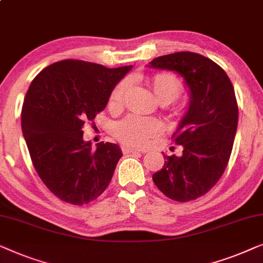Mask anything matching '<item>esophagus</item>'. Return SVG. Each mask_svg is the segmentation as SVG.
<instances>
[{
	"instance_id": "34e87169",
	"label": "esophagus",
	"mask_w": 263,
	"mask_h": 263,
	"mask_svg": "<svg viewBox=\"0 0 263 263\" xmlns=\"http://www.w3.org/2000/svg\"><path fill=\"white\" fill-rule=\"evenodd\" d=\"M121 151H123L124 154H142L143 151L140 150H137V149H132L130 146H123L121 147Z\"/></svg>"
}]
</instances>
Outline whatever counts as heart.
Here are the masks:
<instances>
[{
    "instance_id": "1",
    "label": "heart",
    "mask_w": 263,
    "mask_h": 263,
    "mask_svg": "<svg viewBox=\"0 0 263 263\" xmlns=\"http://www.w3.org/2000/svg\"><path fill=\"white\" fill-rule=\"evenodd\" d=\"M130 87V81L123 80L114 87L109 96V106L118 108L123 105L125 94ZM155 98L160 103L173 102L183 91V84L174 73H157L151 80ZM163 130L161 121L155 118L128 116L118 121L114 127V135L121 143L133 147H144L149 144L150 139L160 135Z\"/></svg>"
}]
</instances>
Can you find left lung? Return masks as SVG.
<instances>
[{
    "mask_svg": "<svg viewBox=\"0 0 263 263\" xmlns=\"http://www.w3.org/2000/svg\"><path fill=\"white\" fill-rule=\"evenodd\" d=\"M150 66L179 72L191 90L190 108L173 135L182 155H164L153 180L172 200H195L218 182L230 160L238 125L234 86L217 63L190 51L154 58Z\"/></svg>",
    "mask_w": 263,
    "mask_h": 263,
    "instance_id": "1",
    "label": "left lung"
}]
</instances>
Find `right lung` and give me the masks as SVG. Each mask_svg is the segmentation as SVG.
<instances>
[{
  "label": "right lung",
  "mask_w": 263,
  "mask_h": 263,
  "mask_svg": "<svg viewBox=\"0 0 263 263\" xmlns=\"http://www.w3.org/2000/svg\"><path fill=\"white\" fill-rule=\"evenodd\" d=\"M130 70L64 59L32 81L22 106V132L33 167L62 201L89 204L108 187L123 154L108 142L91 149L83 140V126L106 108L116 84Z\"/></svg>",
  "instance_id": "add662e5"
}]
</instances>
